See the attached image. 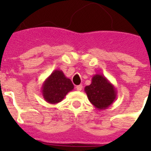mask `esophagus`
<instances>
[{"label":"esophagus","instance_id":"34e87169","mask_svg":"<svg viewBox=\"0 0 151 151\" xmlns=\"http://www.w3.org/2000/svg\"><path fill=\"white\" fill-rule=\"evenodd\" d=\"M82 85H77L76 86V90L80 91H82Z\"/></svg>","mask_w":151,"mask_h":151}]
</instances>
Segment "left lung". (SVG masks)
Here are the masks:
<instances>
[{"label": "left lung", "instance_id": "left-lung-1", "mask_svg": "<svg viewBox=\"0 0 151 151\" xmlns=\"http://www.w3.org/2000/svg\"><path fill=\"white\" fill-rule=\"evenodd\" d=\"M85 91L91 104L99 110L107 109L116 99V88L101 74L92 77L91 83L85 88Z\"/></svg>", "mask_w": 151, "mask_h": 151}]
</instances>
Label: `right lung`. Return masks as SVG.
<instances>
[{
    "label": "right lung",
    "mask_w": 151,
    "mask_h": 151,
    "mask_svg": "<svg viewBox=\"0 0 151 151\" xmlns=\"http://www.w3.org/2000/svg\"><path fill=\"white\" fill-rule=\"evenodd\" d=\"M73 88V82L65 76L63 72L55 69L43 82L41 92L46 102L50 104H56L61 102Z\"/></svg>",
    "instance_id": "add662e5"
}]
</instances>
